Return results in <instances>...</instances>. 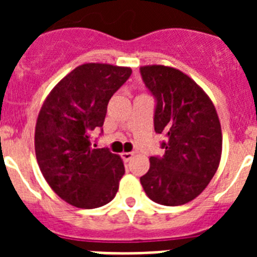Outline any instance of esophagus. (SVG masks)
<instances>
[{"label": "esophagus", "mask_w": 257, "mask_h": 257, "mask_svg": "<svg viewBox=\"0 0 257 257\" xmlns=\"http://www.w3.org/2000/svg\"><path fill=\"white\" fill-rule=\"evenodd\" d=\"M133 157H134L133 152H123V153H122V160H123L124 162H128V161L133 160Z\"/></svg>", "instance_id": "34e87169"}]
</instances>
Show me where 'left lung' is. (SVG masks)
<instances>
[{
	"instance_id": "obj_1",
	"label": "left lung",
	"mask_w": 257,
	"mask_h": 257,
	"mask_svg": "<svg viewBox=\"0 0 257 257\" xmlns=\"http://www.w3.org/2000/svg\"><path fill=\"white\" fill-rule=\"evenodd\" d=\"M140 72L157 100L154 130L167 138L165 154L149 158L151 167L140 183L156 203L185 205L217 171L222 151L219 115L208 95L181 70L154 64Z\"/></svg>"
}]
</instances>
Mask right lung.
<instances>
[{"mask_svg":"<svg viewBox=\"0 0 257 257\" xmlns=\"http://www.w3.org/2000/svg\"><path fill=\"white\" fill-rule=\"evenodd\" d=\"M131 68L87 63L52 88L38 113L35 151L54 192L69 205L96 208L117 194L124 174L122 158L92 149L91 133L103 126L109 99L131 76Z\"/></svg>","mask_w":257,"mask_h":257,"instance_id":"1","label":"right lung"}]
</instances>
